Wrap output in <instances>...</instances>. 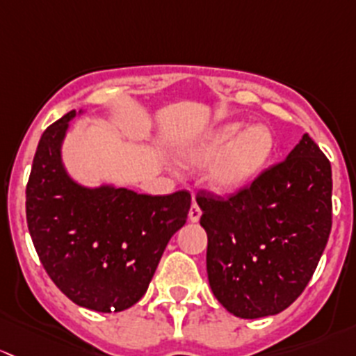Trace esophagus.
<instances>
[{
  "instance_id": "esophagus-1",
  "label": "esophagus",
  "mask_w": 356,
  "mask_h": 356,
  "mask_svg": "<svg viewBox=\"0 0 356 356\" xmlns=\"http://www.w3.org/2000/svg\"><path fill=\"white\" fill-rule=\"evenodd\" d=\"M200 216H202V209L199 207V204L193 202L192 207H190V212H188V219L192 222H197L200 219Z\"/></svg>"
}]
</instances>
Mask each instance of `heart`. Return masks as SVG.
<instances>
[{"mask_svg": "<svg viewBox=\"0 0 356 356\" xmlns=\"http://www.w3.org/2000/svg\"><path fill=\"white\" fill-rule=\"evenodd\" d=\"M243 130V123H228L185 152V163L205 164L216 161L211 183L219 192H234L248 185L269 163L274 152L273 131L262 124Z\"/></svg>", "mask_w": 356, "mask_h": 356, "instance_id": "b5f03b06", "label": "heart"}]
</instances>
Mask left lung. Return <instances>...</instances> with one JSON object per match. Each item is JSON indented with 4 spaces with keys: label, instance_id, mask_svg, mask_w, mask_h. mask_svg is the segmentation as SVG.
Wrapping results in <instances>:
<instances>
[{
    "label": "left lung",
    "instance_id": "8db88e82",
    "mask_svg": "<svg viewBox=\"0 0 356 356\" xmlns=\"http://www.w3.org/2000/svg\"><path fill=\"white\" fill-rule=\"evenodd\" d=\"M331 163L309 135L286 159L226 195L200 188L207 277L241 318L283 312L303 293L332 226Z\"/></svg>",
    "mask_w": 356,
    "mask_h": 356
}]
</instances>
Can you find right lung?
I'll use <instances>...</instances> for the list:
<instances>
[{
	"label": "right lung",
	"mask_w": 356,
	"mask_h": 356,
	"mask_svg": "<svg viewBox=\"0 0 356 356\" xmlns=\"http://www.w3.org/2000/svg\"><path fill=\"white\" fill-rule=\"evenodd\" d=\"M70 111L44 130L25 188L27 225L47 276L73 303L122 312L144 296L192 195L89 190L65 173L60 145Z\"/></svg>",
	"instance_id": "obj_1"
}]
</instances>
